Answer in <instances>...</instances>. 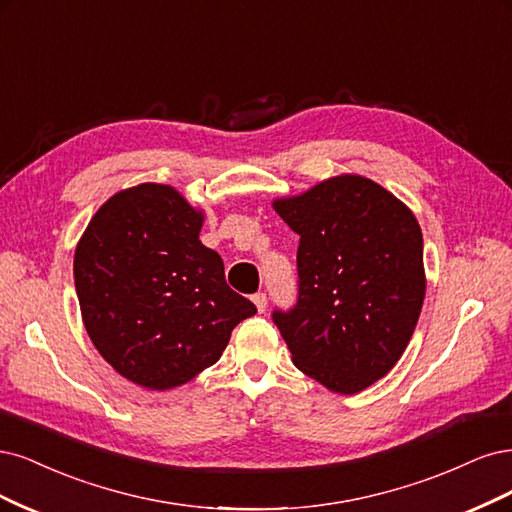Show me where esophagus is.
<instances>
[{
  "label": "esophagus",
  "mask_w": 512,
  "mask_h": 512,
  "mask_svg": "<svg viewBox=\"0 0 512 512\" xmlns=\"http://www.w3.org/2000/svg\"><path fill=\"white\" fill-rule=\"evenodd\" d=\"M253 304L257 306L259 312H266V308H268V295L266 293H255L253 295Z\"/></svg>",
  "instance_id": "obj_1"
}]
</instances>
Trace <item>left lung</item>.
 I'll return each instance as SVG.
<instances>
[{"label":"left lung","instance_id":"obj_1","mask_svg":"<svg viewBox=\"0 0 512 512\" xmlns=\"http://www.w3.org/2000/svg\"><path fill=\"white\" fill-rule=\"evenodd\" d=\"M272 206L300 236L298 304L274 312L293 364L334 393L364 391L398 364L421 315L419 221L359 174L321 180Z\"/></svg>","mask_w":512,"mask_h":512}]
</instances>
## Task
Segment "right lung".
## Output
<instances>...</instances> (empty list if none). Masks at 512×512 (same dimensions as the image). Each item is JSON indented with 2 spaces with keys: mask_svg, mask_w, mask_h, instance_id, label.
<instances>
[{
  "mask_svg": "<svg viewBox=\"0 0 512 512\" xmlns=\"http://www.w3.org/2000/svg\"><path fill=\"white\" fill-rule=\"evenodd\" d=\"M204 210L170 185L142 183L97 210L74 253L82 323L108 364L166 391L217 364L232 329L257 308L225 283L200 240Z\"/></svg>",
  "mask_w": 512,
  "mask_h": 512,
  "instance_id": "1",
  "label": "right lung"
}]
</instances>
